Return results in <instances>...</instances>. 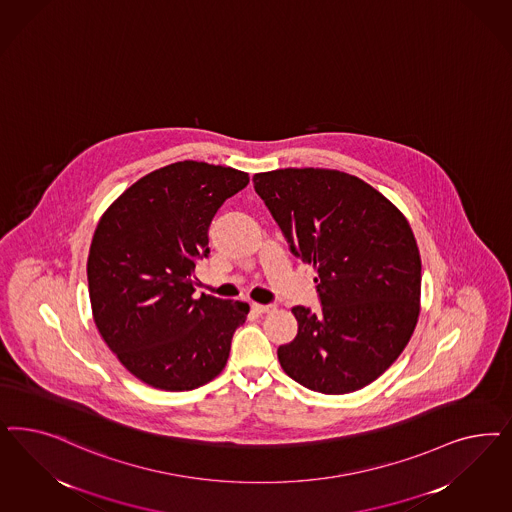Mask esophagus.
<instances>
[{
    "mask_svg": "<svg viewBox=\"0 0 512 512\" xmlns=\"http://www.w3.org/2000/svg\"><path fill=\"white\" fill-rule=\"evenodd\" d=\"M252 311L256 314L273 313L275 307L273 305H260V303H252Z\"/></svg>",
    "mask_w": 512,
    "mask_h": 512,
    "instance_id": "34e87169",
    "label": "esophagus"
}]
</instances>
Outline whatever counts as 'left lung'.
Wrapping results in <instances>:
<instances>
[{"mask_svg": "<svg viewBox=\"0 0 512 512\" xmlns=\"http://www.w3.org/2000/svg\"><path fill=\"white\" fill-rule=\"evenodd\" d=\"M252 182L292 254L313 265L322 305L292 309L296 339L277 350L284 373L330 396L371 384L407 347L420 313L422 264L407 218L335 169L288 167Z\"/></svg>", "mask_w": 512, "mask_h": 512, "instance_id": "obj_1", "label": "left lung"}]
</instances>
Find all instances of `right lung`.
<instances>
[{
    "label": "right lung",
    "mask_w": 512,
    "mask_h": 512,
    "mask_svg": "<svg viewBox=\"0 0 512 512\" xmlns=\"http://www.w3.org/2000/svg\"><path fill=\"white\" fill-rule=\"evenodd\" d=\"M248 173L184 160L132 184L99 218L88 292L99 335L133 377L158 390H194L222 373L243 301L196 296L194 269L209 226Z\"/></svg>",
    "instance_id": "obj_1"
}]
</instances>
